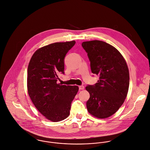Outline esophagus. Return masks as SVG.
I'll return each instance as SVG.
<instances>
[{
  "label": "esophagus",
  "instance_id": "1",
  "mask_svg": "<svg viewBox=\"0 0 150 150\" xmlns=\"http://www.w3.org/2000/svg\"><path fill=\"white\" fill-rule=\"evenodd\" d=\"M79 88L80 90H83L85 89V87L83 86H79Z\"/></svg>",
  "mask_w": 150,
  "mask_h": 150
}]
</instances>
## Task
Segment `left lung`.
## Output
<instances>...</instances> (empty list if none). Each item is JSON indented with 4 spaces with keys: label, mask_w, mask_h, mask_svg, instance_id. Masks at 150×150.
<instances>
[{
    "label": "left lung",
    "mask_w": 150,
    "mask_h": 150,
    "mask_svg": "<svg viewBox=\"0 0 150 150\" xmlns=\"http://www.w3.org/2000/svg\"><path fill=\"white\" fill-rule=\"evenodd\" d=\"M82 46L88 53L92 73L99 76L94 86L86 87L90 94L88 111L96 118H107L119 110L126 98L129 86L127 65L120 52L105 42H83Z\"/></svg>",
    "instance_id": "obj_1"
}]
</instances>
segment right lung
I'll return each mask as SVG.
<instances>
[{
	"label": "right lung",
	"mask_w": 150,
	"mask_h": 150,
	"mask_svg": "<svg viewBox=\"0 0 150 150\" xmlns=\"http://www.w3.org/2000/svg\"><path fill=\"white\" fill-rule=\"evenodd\" d=\"M75 41L56 42L38 49L28 67L27 89L36 109L46 119L59 122L69 115L71 105L77 94L78 86L57 83L64 74V57Z\"/></svg>",
	"instance_id": "1"
}]
</instances>
